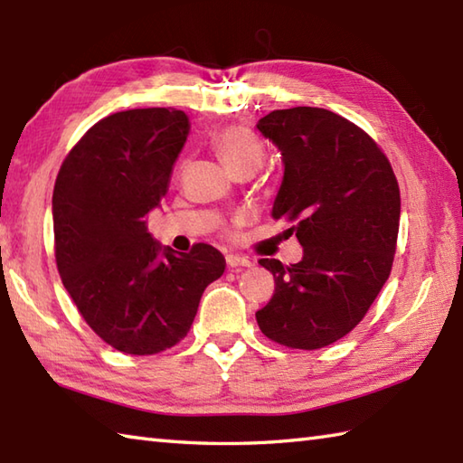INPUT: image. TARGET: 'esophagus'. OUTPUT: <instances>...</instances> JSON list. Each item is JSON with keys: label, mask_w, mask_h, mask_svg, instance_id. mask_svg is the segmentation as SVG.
Segmentation results:
<instances>
[{"label": "esophagus", "mask_w": 463, "mask_h": 463, "mask_svg": "<svg viewBox=\"0 0 463 463\" xmlns=\"http://www.w3.org/2000/svg\"><path fill=\"white\" fill-rule=\"evenodd\" d=\"M225 263H228L230 268H250L251 261L243 256H238V253H230V256H225Z\"/></svg>", "instance_id": "34e87169"}]
</instances>
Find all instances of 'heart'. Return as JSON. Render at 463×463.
<instances>
[{"label":"heart","instance_id":"heart-1","mask_svg":"<svg viewBox=\"0 0 463 463\" xmlns=\"http://www.w3.org/2000/svg\"><path fill=\"white\" fill-rule=\"evenodd\" d=\"M212 146L232 172L240 167H260L266 159L261 139L243 126H228L215 131Z\"/></svg>","mask_w":463,"mask_h":463}]
</instances>
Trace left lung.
I'll list each match as a JSON object with an SVG mask.
<instances>
[{
    "label": "left lung",
    "mask_w": 463,
    "mask_h": 463,
    "mask_svg": "<svg viewBox=\"0 0 463 463\" xmlns=\"http://www.w3.org/2000/svg\"><path fill=\"white\" fill-rule=\"evenodd\" d=\"M281 152L271 218L294 222L304 258L260 260L276 294L256 319L273 342L319 350L362 322L390 278L400 187L388 157L352 121L324 108L276 109L258 121Z\"/></svg>",
    "instance_id": "8db88e82"
}]
</instances>
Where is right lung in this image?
Returning a JSON list of instances; mask_svg holds the SVG:
<instances>
[{"instance_id":"1","label":"right lung","mask_w":463,"mask_h":463,"mask_svg":"<svg viewBox=\"0 0 463 463\" xmlns=\"http://www.w3.org/2000/svg\"><path fill=\"white\" fill-rule=\"evenodd\" d=\"M190 136L182 109L146 108L99 119L73 146L53 187L55 261L65 289L103 342L152 355L190 332L203 289L225 269L195 243L177 253L147 232Z\"/></svg>"}]
</instances>
